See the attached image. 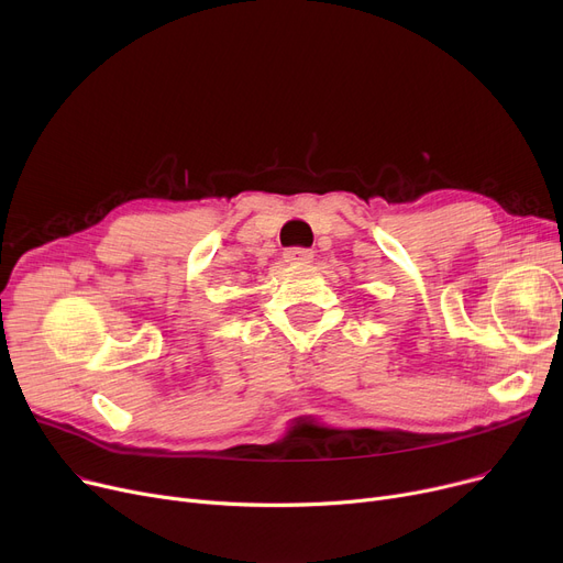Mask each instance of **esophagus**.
Wrapping results in <instances>:
<instances>
[{
    "label": "esophagus",
    "instance_id": "1",
    "mask_svg": "<svg viewBox=\"0 0 563 563\" xmlns=\"http://www.w3.org/2000/svg\"><path fill=\"white\" fill-rule=\"evenodd\" d=\"M283 257H285V262H287V264H308V262H312L314 253H312V251H308V249L294 246V249H287V251L283 253Z\"/></svg>",
    "mask_w": 563,
    "mask_h": 563
}]
</instances>
